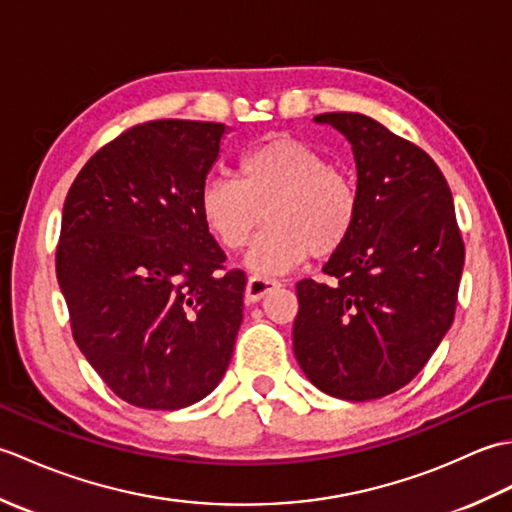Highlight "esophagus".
<instances>
[{
  "label": "esophagus",
  "mask_w": 512,
  "mask_h": 512,
  "mask_svg": "<svg viewBox=\"0 0 512 512\" xmlns=\"http://www.w3.org/2000/svg\"><path fill=\"white\" fill-rule=\"evenodd\" d=\"M281 284L277 279H268V277H250L246 284V299L250 303L262 301L268 292H273L275 288H279Z\"/></svg>",
  "instance_id": "esophagus-1"
}]
</instances>
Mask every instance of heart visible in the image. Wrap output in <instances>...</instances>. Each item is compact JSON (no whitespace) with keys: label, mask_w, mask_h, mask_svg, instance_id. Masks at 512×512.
I'll return each mask as SVG.
<instances>
[{"label":"heart","mask_w":512,"mask_h":512,"mask_svg":"<svg viewBox=\"0 0 512 512\" xmlns=\"http://www.w3.org/2000/svg\"><path fill=\"white\" fill-rule=\"evenodd\" d=\"M200 215L217 244L248 250L246 264L268 277L288 273L310 253L330 257L352 237L361 195L345 171L295 136H277L239 158L237 180L213 176L200 189Z\"/></svg>","instance_id":"obj_1"}]
</instances>
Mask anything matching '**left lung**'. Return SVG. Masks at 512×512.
<instances>
[{
    "mask_svg": "<svg viewBox=\"0 0 512 512\" xmlns=\"http://www.w3.org/2000/svg\"><path fill=\"white\" fill-rule=\"evenodd\" d=\"M350 140L361 211L323 266L334 284L303 279L292 328L314 387L343 400L394 394L449 332L464 268L453 195L429 154L354 112L314 116Z\"/></svg>",
    "mask_w": 512,
    "mask_h": 512,
    "instance_id": "obj_1",
    "label": "left lung"
}]
</instances>
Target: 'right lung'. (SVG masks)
Listing matches in <instances>:
<instances>
[{"instance_id":"add662e5","label":"right lung","mask_w":512,"mask_h":512,"mask_svg":"<svg viewBox=\"0 0 512 512\" xmlns=\"http://www.w3.org/2000/svg\"><path fill=\"white\" fill-rule=\"evenodd\" d=\"M222 123L149 121L85 162L63 204L57 279L72 336L118 398L176 411L231 363L246 275L224 270L200 189Z\"/></svg>"}]
</instances>
